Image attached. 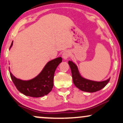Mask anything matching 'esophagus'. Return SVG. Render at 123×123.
Returning a JSON list of instances; mask_svg holds the SVG:
<instances>
[{
    "label": "esophagus",
    "mask_w": 123,
    "mask_h": 123,
    "mask_svg": "<svg viewBox=\"0 0 123 123\" xmlns=\"http://www.w3.org/2000/svg\"><path fill=\"white\" fill-rule=\"evenodd\" d=\"M70 52L68 51V50H66L63 53V55H62V56L64 58V59L66 60L68 59L70 56Z\"/></svg>",
    "instance_id": "34e87169"
}]
</instances>
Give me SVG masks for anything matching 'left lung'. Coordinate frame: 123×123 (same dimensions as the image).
Returning <instances> with one entry per match:
<instances>
[{
	"mask_svg": "<svg viewBox=\"0 0 123 123\" xmlns=\"http://www.w3.org/2000/svg\"><path fill=\"white\" fill-rule=\"evenodd\" d=\"M68 64L71 69L74 84L77 88L82 91L88 92L98 91L105 87L110 80V78L107 79V80L101 82L87 80L80 75L77 65L73 62L69 61Z\"/></svg>",
	"mask_w": 123,
	"mask_h": 123,
	"instance_id": "8db88e82",
	"label": "left lung"
}]
</instances>
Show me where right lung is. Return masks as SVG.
<instances>
[{
    "label": "right lung",
    "instance_id": "right-lung-1",
    "mask_svg": "<svg viewBox=\"0 0 123 123\" xmlns=\"http://www.w3.org/2000/svg\"><path fill=\"white\" fill-rule=\"evenodd\" d=\"M12 45L13 41L10 49ZM62 62L61 57L49 62L39 74L28 80H23L17 78L11 72H10V75L15 86L21 93L30 97H43L48 95L53 89L55 71Z\"/></svg>",
    "mask_w": 123,
    "mask_h": 123
}]
</instances>
